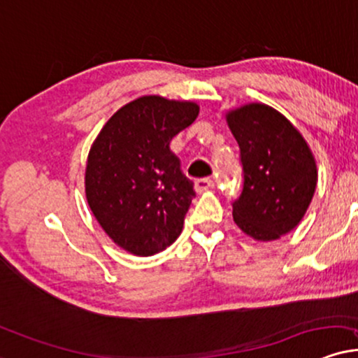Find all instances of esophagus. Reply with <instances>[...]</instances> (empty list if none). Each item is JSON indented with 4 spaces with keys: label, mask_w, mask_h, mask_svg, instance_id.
<instances>
[{
    "label": "esophagus",
    "mask_w": 358,
    "mask_h": 358,
    "mask_svg": "<svg viewBox=\"0 0 358 358\" xmlns=\"http://www.w3.org/2000/svg\"><path fill=\"white\" fill-rule=\"evenodd\" d=\"M214 187V180L213 179H209V178H206V179H199L196 182V192L197 194H202V192H206V191H210V189Z\"/></svg>",
    "instance_id": "1"
}]
</instances>
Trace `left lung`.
<instances>
[{
	"instance_id": "8db88e82",
	"label": "left lung",
	"mask_w": 358,
	"mask_h": 358,
	"mask_svg": "<svg viewBox=\"0 0 358 358\" xmlns=\"http://www.w3.org/2000/svg\"><path fill=\"white\" fill-rule=\"evenodd\" d=\"M226 119L244 171L234 222L255 241L279 239L299 226L314 197V154L292 122L267 104L241 106Z\"/></svg>"
}]
</instances>
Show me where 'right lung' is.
<instances>
[{
	"label": "right lung",
	"mask_w": 358,
	"mask_h": 358,
	"mask_svg": "<svg viewBox=\"0 0 358 358\" xmlns=\"http://www.w3.org/2000/svg\"><path fill=\"white\" fill-rule=\"evenodd\" d=\"M191 101L143 96L122 106L91 145L86 199L99 226L127 252L148 257L179 237L194 192L169 144L196 121Z\"/></svg>",
	"instance_id": "1"
}]
</instances>
